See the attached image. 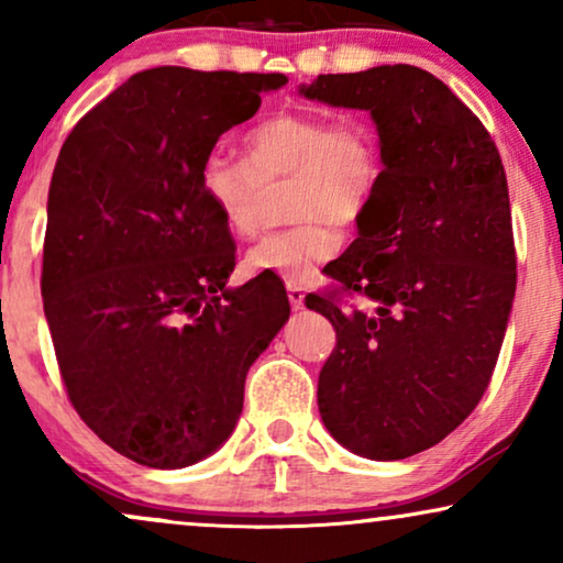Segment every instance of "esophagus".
I'll use <instances>...</instances> for the list:
<instances>
[{
	"instance_id": "1",
	"label": "esophagus",
	"mask_w": 563,
	"mask_h": 563,
	"mask_svg": "<svg viewBox=\"0 0 563 563\" xmlns=\"http://www.w3.org/2000/svg\"><path fill=\"white\" fill-rule=\"evenodd\" d=\"M287 297H289V302H292V308L300 310L305 305V287H302V284L289 282L287 284Z\"/></svg>"
}]
</instances>
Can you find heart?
<instances>
[{"instance_id":"b5f03b06","label":"heart","mask_w":563,"mask_h":563,"mask_svg":"<svg viewBox=\"0 0 563 563\" xmlns=\"http://www.w3.org/2000/svg\"><path fill=\"white\" fill-rule=\"evenodd\" d=\"M245 162L208 154L200 190L234 238L250 240L263 224V187L289 177V213L297 224L250 247V274L308 282L342 247L339 227H355L384 179L376 128L363 117L329 120L318 112L266 117L242 137Z\"/></svg>"}]
</instances>
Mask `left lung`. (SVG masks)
<instances>
[{
	"instance_id": "obj_1",
	"label": "left lung",
	"mask_w": 563,
	"mask_h": 563,
	"mask_svg": "<svg viewBox=\"0 0 563 563\" xmlns=\"http://www.w3.org/2000/svg\"><path fill=\"white\" fill-rule=\"evenodd\" d=\"M300 90L371 112L384 154L357 240L325 266L334 289L305 297L336 331L318 409L355 454L405 460L462 426L494 376L517 289L506 172L483 122L420 67Z\"/></svg>"
}]
</instances>
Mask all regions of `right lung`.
Instances as JSON below:
<instances>
[{"instance_id":"1","label":"right lung","mask_w":563,"mask_h":563,"mask_svg":"<svg viewBox=\"0 0 563 563\" xmlns=\"http://www.w3.org/2000/svg\"><path fill=\"white\" fill-rule=\"evenodd\" d=\"M284 82L145 69L59 151L41 268L59 373L80 420L145 467H187L232 435L250 365L289 318L279 276L227 289L238 247L200 190L219 135Z\"/></svg>"}]
</instances>
